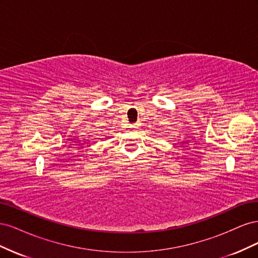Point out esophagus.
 Segmentation results:
<instances>
[{"label": "esophagus", "instance_id": "esophagus-1", "mask_svg": "<svg viewBox=\"0 0 258 258\" xmlns=\"http://www.w3.org/2000/svg\"><path fill=\"white\" fill-rule=\"evenodd\" d=\"M140 126H141V124H140V122H136V123L132 124V128L138 129V128H140Z\"/></svg>", "mask_w": 258, "mask_h": 258}]
</instances>
